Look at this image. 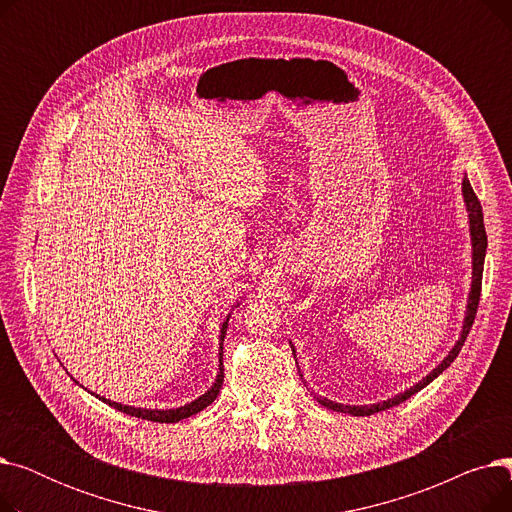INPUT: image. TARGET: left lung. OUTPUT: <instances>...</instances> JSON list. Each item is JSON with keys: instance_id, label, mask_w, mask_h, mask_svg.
<instances>
[{"instance_id": "1", "label": "left lung", "mask_w": 512, "mask_h": 512, "mask_svg": "<svg viewBox=\"0 0 512 512\" xmlns=\"http://www.w3.org/2000/svg\"><path fill=\"white\" fill-rule=\"evenodd\" d=\"M463 195H465V203H467V209H469V224H471V240H473V284H471V294H469V305H467V317H465V326H463V334L459 338V342L454 344V348L450 351V355L427 375V378H423L419 384H415L413 388H409L407 392H402L390 400H384V402H378V405H369V407H348V405H338V402H332V400H319L321 405L332 409V411H340V413H348V415H357V417H369L373 413H380V411H386V409H392L396 405H400V402H405L407 398H411L413 394H417L419 390H423L429 382H434L438 375L450 367V363L459 357L461 348L471 332V326L475 321V315H477V305H479V297H481V276H483V259H486V247H488V236H486V226H483V213H481V203L477 199V195L473 193V188L469 184V180L465 178L463 180ZM292 355H294V348H292ZM299 367V365H297Z\"/></svg>"}]
</instances>
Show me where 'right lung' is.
Wrapping results in <instances>:
<instances>
[{
    "mask_svg": "<svg viewBox=\"0 0 512 512\" xmlns=\"http://www.w3.org/2000/svg\"><path fill=\"white\" fill-rule=\"evenodd\" d=\"M226 328H228V319L222 324V336H220L222 344H224ZM222 344H220V371H218V380H215V384H213L203 396H199L197 400H193L191 405H184V407H180V409H170V411H157V409L151 411V409L124 407V405H118V402H112V400L101 398V396H99V400H103L105 405H110V407H114V409H118V411H122V413H126V415L139 417V419H147V421H155V423H176V421H180V419L191 417V415L203 411L205 407H209L211 402H213L215 398H218V392H220L222 382H224V363H222V351H224V346H222Z\"/></svg>",
    "mask_w": 512,
    "mask_h": 512,
    "instance_id": "1",
    "label": "right lung"
}]
</instances>
